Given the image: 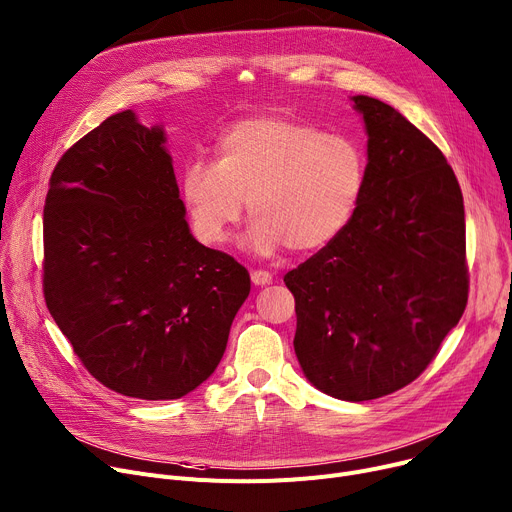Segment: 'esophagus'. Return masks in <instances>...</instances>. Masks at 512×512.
I'll return each mask as SVG.
<instances>
[{
  "label": "esophagus",
  "instance_id": "34e87169",
  "mask_svg": "<svg viewBox=\"0 0 512 512\" xmlns=\"http://www.w3.org/2000/svg\"><path fill=\"white\" fill-rule=\"evenodd\" d=\"M251 282L255 286H267L271 282V274H269V271H263V269H255L251 274Z\"/></svg>",
  "mask_w": 512,
  "mask_h": 512
}]
</instances>
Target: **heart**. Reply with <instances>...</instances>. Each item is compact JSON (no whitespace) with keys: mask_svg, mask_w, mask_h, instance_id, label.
Instances as JSON below:
<instances>
[{"mask_svg":"<svg viewBox=\"0 0 512 512\" xmlns=\"http://www.w3.org/2000/svg\"><path fill=\"white\" fill-rule=\"evenodd\" d=\"M366 183L362 148L339 133L292 117H251L234 123L216 144V162L191 160L181 193L193 232L222 245L253 218L245 245L263 257L288 247L313 253L350 224Z\"/></svg>","mask_w":512,"mask_h":512,"instance_id":"heart-1","label":"heart"}]
</instances>
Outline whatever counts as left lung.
Masks as SVG:
<instances>
[{
    "label": "left lung",
    "instance_id": "left-lung-1",
    "mask_svg": "<svg viewBox=\"0 0 512 512\" xmlns=\"http://www.w3.org/2000/svg\"><path fill=\"white\" fill-rule=\"evenodd\" d=\"M366 183L331 245L288 271L304 377L342 401L410 385L467 304L463 195L447 158L399 111L352 96Z\"/></svg>",
    "mask_w": 512,
    "mask_h": 512
}]
</instances>
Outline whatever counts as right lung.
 <instances>
[{"instance_id": "add662e5", "label": "right lung", "mask_w": 512, "mask_h": 512, "mask_svg": "<svg viewBox=\"0 0 512 512\" xmlns=\"http://www.w3.org/2000/svg\"><path fill=\"white\" fill-rule=\"evenodd\" d=\"M162 125L131 109L57 162L43 214L51 317L105 387L179 399L220 364L249 271L197 243Z\"/></svg>"}]
</instances>
